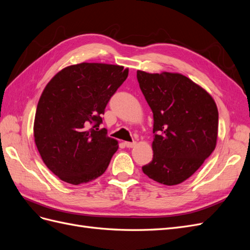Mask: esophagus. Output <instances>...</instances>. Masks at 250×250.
Here are the masks:
<instances>
[{
  "label": "esophagus",
  "instance_id": "obj_1",
  "mask_svg": "<svg viewBox=\"0 0 250 250\" xmlns=\"http://www.w3.org/2000/svg\"><path fill=\"white\" fill-rule=\"evenodd\" d=\"M124 145L127 147V148H132L135 146V142H125Z\"/></svg>",
  "mask_w": 250,
  "mask_h": 250
}]
</instances>
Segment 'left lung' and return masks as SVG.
Masks as SVG:
<instances>
[{
	"label": "left lung",
	"mask_w": 250,
	"mask_h": 250,
	"mask_svg": "<svg viewBox=\"0 0 250 250\" xmlns=\"http://www.w3.org/2000/svg\"><path fill=\"white\" fill-rule=\"evenodd\" d=\"M137 78L154 120L153 158L142 170L157 183L178 185L192 176L216 147V103L184 75L138 71Z\"/></svg>",
	"instance_id": "8db88e82"
}]
</instances>
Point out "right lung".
I'll list each match as a JSON object with an SVG mask.
<instances>
[{"mask_svg":"<svg viewBox=\"0 0 250 250\" xmlns=\"http://www.w3.org/2000/svg\"><path fill=\"white\" fill-rule=\"evenodd\" d=\"M127 76L123 66L83 62L60 71L43 89L34 140L44 165L65 183L85 184L107 169L118 142L100 128L102 115Z\"/></svg>","mask_w":250,"mask_h":250,"instance_id":"add662e5","label":"right lung"}]
</instances>
